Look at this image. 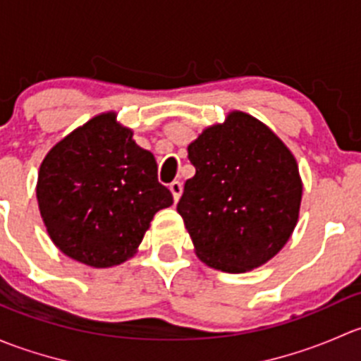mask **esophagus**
<instances>
[{
  "label": "esophagus",
  "mask_w": 361,
  "mask_h": 361,
  "mask_svg": "<svg viewBox=\"0 0 361 361\" xmlns=\"http://www.w3.org/2000/svg\"><path fill=\"white\" fill-rule=\"evenodd\" d=\"M169 190L171 194H173L174 202H178V199L181 197V192H183V185H181L180 181H173V183L169 185Z\"/></svg>",
  "instance_id": "esophagus-1"
}]
</instances>
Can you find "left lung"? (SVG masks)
<instances>
[{"mask_svg": "<svg viewBox=\"0 0 361 361\" xmlns=\"http://www.w3.org/2000/svg\"><path fill=\"white\" fill-rule=\"evenodd\" d=\"M187 150L195 174L176 209L195 255L232 274L267 264L300 213L302 178L290 148L264 122L234 110Z\"/></svg>", "mask_w": 361, "mask_h": 361, "instance_id": "8db88e82", "label": "left lung"}]
</instances>
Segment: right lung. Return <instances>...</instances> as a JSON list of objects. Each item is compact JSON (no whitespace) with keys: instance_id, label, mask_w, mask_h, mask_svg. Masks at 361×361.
I'll use <instances>...</instances> for the list:
<instances>
[{"instance_id":"right-lung-1","label":"right lung","mask_w":361,"mask_h":361,"mask_svg":"<svg viewBox=\"0 0 361 361\" xmlns=\"http://www.w3.org/2000/svg\"><path fill=\"white\" fill-rule=\"evenodd\" d=\"M115 111L57 141L38 171L36 199L54 245L73 260L108 269L137 253L155 213L173 204L152 152Z\"/></svg>"}]
</instances>
